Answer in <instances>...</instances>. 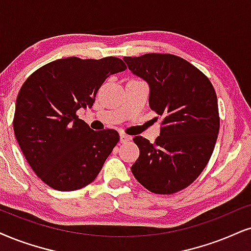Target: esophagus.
<instances>
[{
  "instance_id": "1",
  "label": "esophagus",
  "mask_w": 251,
  "mask_h": 251,
  "mask_svg": "<svg viewBox=\"0 0 251 251\" xmlns=\"http://www.w3.org/2000/svg\"><path fill=\"white\" fill-rule=\"evenodd\" d=\"M129 140H131V136L124 134V133L120 134V142H122V144H126V142L129 141Z\"/></svg>"
}]
</instances>
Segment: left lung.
Returning <instances> with one entry per match:
<instances>
[{
	"label": "left lung",
	"mask_w": 251,
	"mask_h": 251,
	"mask_svg": "<svg viewBox=\"0 0 251 251\" xmlns=\"http://www.w3.org/2000/svg\"><path fill=\"white\" fill-rule=\"evenodd\" d=\"M133 74L149 84V106L162 117L161 133L151 144L136 135L140 149L131 170L148 191L171 195L188 188L205 169L217 142V94L204 73L174 54L125 56Z\"/></svg>",
	"instance_id": "1"
}]
</instances>
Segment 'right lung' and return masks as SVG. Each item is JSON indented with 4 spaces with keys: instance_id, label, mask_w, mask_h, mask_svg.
<instances>
[{
    "instance_id": "1",
    "label": "right lung",
    "mask_w": 251,
    "mask_h": 251,
    "mask_svg": "<svg viewBox=\"0 0 251 251\" xmlns=\"http://www.w3.org/2000/svg\"><path fill=\"white\" fill-rule=\"evenodd\" d=\"M122 59L76 56L43 66L27 77L16 100L14 132L27 163L50 188L75 191L96 178L119 141L115 129L93 131L77 111L91 107Z\"/></svg>"
}]
</instances>
